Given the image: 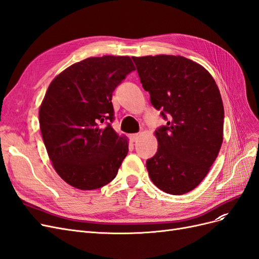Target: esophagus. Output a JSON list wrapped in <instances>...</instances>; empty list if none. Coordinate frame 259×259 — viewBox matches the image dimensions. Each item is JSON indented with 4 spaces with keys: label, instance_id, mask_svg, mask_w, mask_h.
<instances>
[{
    "label": "esophagus",
    "instance_id": "1",
    "mask_svg": "<svg viewBox=\"0 0 259 259\" xmlns=\"http://www.w3.org/2000/svg\"><path fill=\"white\" fill-rule=\"evenodd\" d=\"M139 134H132V135H130V138H131V140H132V142L133 143H134V142H137V140L139 139Z\"/></svg>",
    "mask_w": 259,
    "mask_h": 259
}]
</instances>
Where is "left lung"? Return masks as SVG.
I'll use <instances>...</instances> for the list:
<instances>
[{
	"mask_svg": "<svg viewBox=\"0 0 259 259\" xmlns=\"http://www.w3.org/2000/svg\"><path fill=\"white\" fill-rule=\"evenodd\" d=\"M152 106L168 115L154 132L158 151L146 162L162 191L180 195L197 188L213 165L224 139V105L207 70L183 56L132 57Z\"/></svg>",
	"mask_w": 259,
	"mask_h": 259,
	"instance_id": "left-lung-1",
	"label": "left lung"
}]
</instances>
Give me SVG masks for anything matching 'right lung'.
<instances>
[{"instance_id": "add662e5", "label": "right lung", "mask_w": 259, "mask_h": 259, "mask_svg": "<svg viewBox=\"0 0 259 259\" xmlns=\"http://www.w3.org/2000/svg\"><path fill=\"white\" fill-rule=\"evenodd\" d=\"M133 70L128 56L90 57L55 76L45 93L38 121L46 151L56 173L76 189L110 183L128 152L127 137L109 122L112 93Z\"/></svg>"}]
</instances>
